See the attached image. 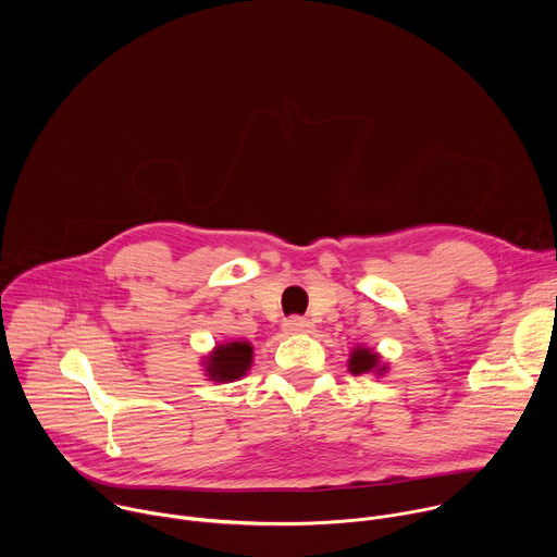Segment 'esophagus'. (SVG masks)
Here are the masks:
<instances>
[{
  "label": "esophagus",
  "mask_w": 557,
  "mask_h": 557,
  "mask_svg": "<svg viewBox=\"0 0 557 557\" xmlns=\"http://www.w3.org/2000/svg\"><path fill=\"white\" fill-rule=\"evenodd\" d=\"M310 329H312V322H308L306 317H299V314H293V317H288V320L284 322V333H288V335L308 333Z\"/></svg>",
  "instance_id": "esophagus-1"
}]
</instances>
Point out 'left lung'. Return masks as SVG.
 I'll use <instances>...</instances> for the list:
<instances>
[{"instance_id": "obj_1", "label": "left lung", "mask_w": 557, "mask_h": 557, "mask_svg": "<svg viewBox=\"0 0 557 557\" xmlns=\"http://www.w3.org/2000/svg\"><path fill=\"white\" fill-rule=\"evenodd\" d=\"M348 368H350L352 374H363V372H372V370H379V372L385 370V368H379V357L374 352H370L368 348L352 350Z\"/></svg>"}]
</instances>
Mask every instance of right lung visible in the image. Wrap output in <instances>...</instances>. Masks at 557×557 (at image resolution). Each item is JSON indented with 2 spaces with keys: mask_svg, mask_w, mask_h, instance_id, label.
Instances as JSON below:
<instances>
[{
  "mask_svg": "<svg viewBox=\"0 0 557 557\" xmlns=\"http://www.w3.org/2000/svg\"><path fill=\"white\" fill-rule=\"evenodd\" d=\"M253 359V348L247 342H231L224 346H218L209 361H207V372L213 381H233L247 374L251 368Z\"/></svg>",
  "mask_w": 557,
  "mask_h": 557,
  "instance_id": "obj_1",
  "label": "right lung"
}]
</instances>
